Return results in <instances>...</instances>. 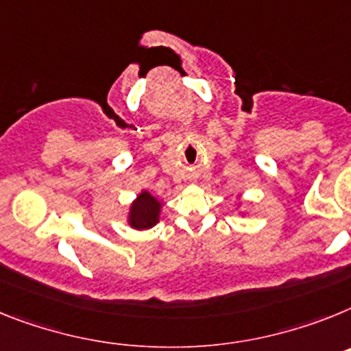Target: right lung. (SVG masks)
<instances>
[{"mask_svg":"<svg viewBox=\"0 0 351 351\" xmlns=\"http://www.w3.org/2000/svg\"><path fill=\"white\" fill-rule=\"evenodd\" d=\"M158 212H160V203L150 193L139 194L138 199L130 206V226L136 230H148L155 226L158 222Z\"/></svg>","mask_w":351,"mask_h":351,"instance_id":"obj_1","label":"right lung"}]
</instances>
